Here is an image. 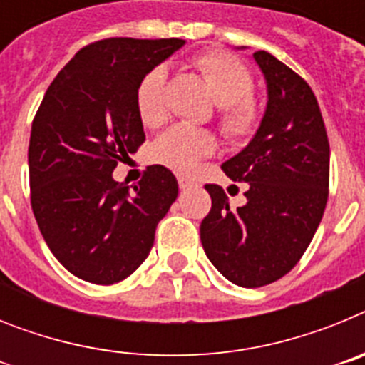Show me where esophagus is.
Returning a JSON list of instances; mask_svg holds the SVG:
<instances>
[{
    "label": "esophagus",
    "mask_w": 365,
    "mask_h": 365,
    "mask_svg": "<svg viewBox=\"0 0 365 365\" xmlns=\"http://www.w3.org/2000/svg\"><path fill=\"white\" fill-rule=\"evenodd\" d=\"M177 180H179V188L180 190L195 188V186H197V182H195V180L188 179V177H185V175H179V177H177Z\"/></svg>",
    "instance_id": "1"
}]
</instances>
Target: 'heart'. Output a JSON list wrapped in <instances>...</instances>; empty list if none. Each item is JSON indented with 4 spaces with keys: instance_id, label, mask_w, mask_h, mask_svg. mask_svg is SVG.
<instances>
[{
    "instance_id": "heart-1",
    "label": "heart",
    "mask_w": 365,
    "mask_h": 365,
    "mask_svg": "<svg viewBox=\"0 0 365 365\" xmlns=\"http://www.w3.org/2000/svg\"><path fill=\"white\" fill-rule=\"evenodd\" d=\"M206 80L217 106H221V131L228 138L252 135L259 120V109L252 98L254 78L250 71L232 54L208 51L193 60ZM166 69L157 66L148 71L135 87V108L144 125L155 128L166 117L164 109ZM215 151L214 135L197 128L177 124L164 131L151 146V159L175 172H190L201 159Z\"/></svg>"
}]
</instances>
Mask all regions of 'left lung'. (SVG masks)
Returning <instances> with one entry per match:
<instances>
[{
	"instance_id": "obj_1",
	"label": "left lung",
	"mask_w": 365,
	"mask_h": 365,
	"mask_svg": "<svg viewBox=\"0 0 365 365\" xmlns=\"http://www.w3.org/2000/svg\"><path fill=\"white\" fill-rule=\"evenodd\" d=\"M254 60L267 82V109L254 138L222 163L247 182V202L232 210L225 190L206 185L212 208L201 243L212 265L240 287L269 285L307 250L329 197V140L309 83L267 51Z\"/></svg>"
}]
</instances>
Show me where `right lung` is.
<instances>
[{"mask_svg": "<svg viewBox=\"0 0 365 365\" xmlns=\"http://www.w3.org/2000/svg\"><path fill=\"white\" fill-rule=\"evenodd\" d=\"M185 45L179 38H108L87 45L56 74L32 120L31 205L45 243L83 282L113 285L143 265L155 228L177 199L168 168L138 185L113 179L146 140L135 87Z\"/></svg>", "mask_w": 365, "mask_h": 365, "instance_id": "1", "label": "right lung"}]
</instances>
